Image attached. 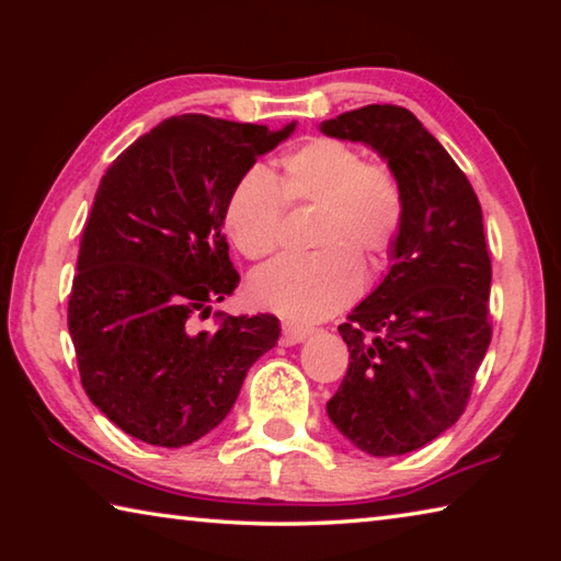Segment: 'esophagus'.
I'll list each match as a JSON object with an SVG mask.
<instances>
[{"instance_id": "1", "label": "esophagus", "mask_w": 561, "mask_h": 561, "mask_svg": "<svg viewBox=\"0 0 561 561\" xmlns=\"http://www.w3.org/2000/svg\"><path fill=\"white\" fill-rule=\"evenodd\" d=\"M311 334H314V329H311V327L294 324V321H282V341L287 346L301 344V341H307Z\"/></svg>"}]
</instances>
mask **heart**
Instances as JSON below:
<instances>
[{
	"label": "heart",
	"mask_w": 561,
	"mask_h": 561,
	"mask_svg": "<svg viewBox=\"0 0 561 561\" xmlns=\"http://www.w3.org/2000/svg\"><path fill=\"white\" fill-rule=\"evenodd\" d=\"M284 203L319 207L314 254H291L260 270L250 299L291 321H321L356 299L364 270L381 267L403 230L405 197L396 173L368 163L336 138H311L279 160V175L254 165L237 178L225 201V232L247 260L279 247Z\"/></svg>",
	"instance_id": "1"
}]
</instances>
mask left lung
Listing matches in <instances>:
<instances>
[{"instance_id": "left-lung-1", "label": "left lung", "mask_w": 561, "mask_h": 561, "mask_svg": "<svg viewBox=\"0 0 561 561\" xmlns=\"http://www.w3.org/2000/svg\"><path fill=\"white\" fill-rule=\"evenodd\" d=\"M319 130L374 148L403 187L391 267L339 327L351 360L327 413L358 450L405 455L462 415L490 346L482 210L470 180L408 108L374 103Z\"/></svg>"}]
</instances>
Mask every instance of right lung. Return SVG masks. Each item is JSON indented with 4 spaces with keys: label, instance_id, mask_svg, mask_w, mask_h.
Segmentation results:
<instances>
[{
    "label": "right lung",
    "instance_id": "add662e5",
    "mask_svg": "<svg viewBox=\"0 0 561 561\" xmlns=\"http://www.w3.org/2000/svg\"><path fill=\"white\" fill-rule=\"evenodd\" d=\"M294 128L185 113L140 136L101 178L69 334L83 391L133 438L160 448L201 440L277 344L272 314L227 317L217 331H197L193 319L240 284L222 234L227 195Z\"/></svg>",
    "mask_w": 561,
    "mask_h": 561
}]
</instances>
